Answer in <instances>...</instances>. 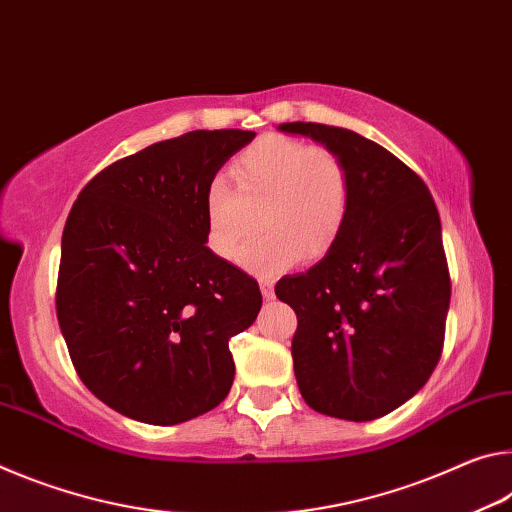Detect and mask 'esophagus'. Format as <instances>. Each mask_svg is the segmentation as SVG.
Segmentation results:
<instances>
[{
  "label": "esophagus",
  "instance_id": "34e87169",
  "mask_svg": "<svg viewBox=\"0 0 512 512\" xmlns=\"http://www.w3.org/2000/svg\"><path fill=\"white\" fill-rule=\"evenodd\" d=\"M261 292H263V297L267 301L274 299V281L267 279V276H263V279H261Z\"/></svg>",
  "mask_w": 512,
  "mask_h": 512
}]
</instances>
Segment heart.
<instances>
[{
    "label": "heart",
    "mask_w": 512,
    "mask_h": 512,
    "mask_svg": "<svg viewBox=\"0 0 512 512\" xmlns=\"http://www.w3.org/2000/svg\"><path fill=\"white\" fill-rule=\"evenodd\" d=\"M231 177L236 188L215 177L204 190L208 247L224 261L245 258L249 267L263 272L281 270L299 254H324L354 204V174L345 158L279 133L238 154ZM261 219L271 233L250 250Z\"/></svg>",
    "instance_id": "heart-1"
}]
</instances>
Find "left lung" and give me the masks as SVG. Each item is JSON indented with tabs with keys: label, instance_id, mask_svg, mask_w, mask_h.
I'll use <instances>...</instances> for the list:
<instances>
[{
	"label": "left lung",
	"instance_id": "left-lung-1",
	"mask_svg": "<svg viewBox=\"0 0 512 512\" xmlns=\"http://www.w3.org/2000/svg\"><path fill=\"white\" fill-rule=\"evenodd\" d=\"M279 129L322 142L354 174V204L331 249L274 288L297 315L299 392L317 413L370 422L429 381L445 345L451 279L438 208L406 163L354 131Z\"/></svg>",
	"mask_w": 512,
	"mask_h": 512
}]
</instances>
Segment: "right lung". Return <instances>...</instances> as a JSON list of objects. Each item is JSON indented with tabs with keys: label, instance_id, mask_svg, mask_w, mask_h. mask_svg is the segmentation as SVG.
Masks as SVG:
<instances>
[{
	"label": "right lung",
	"instance_id": "1",
	"mask_svg": "<svg viewBox=\"0 0 512 512\" xmlns=\"http://www.w3.org/2000/svg\"><path fill=\"white\" fill-rule=\"evenodd\" d=\"M254 131H190L111 163L67 215L56 315L86 388L131 420L172 426L229 395L233 335L256 279L206 247L204 190Z\"/></svg>",
	"mask_w": 512,
	"mask_h": 512
}]
</instances>
